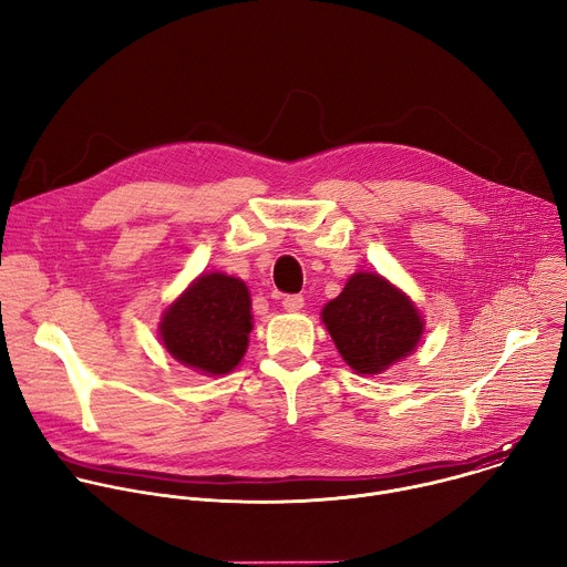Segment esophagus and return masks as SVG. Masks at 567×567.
I'll return each instance as SVG.
<instances>
[{"instance_id": "34e87169", "label": "esophagus", "mask_w": 567, "mask_h": 567, "mask_svg": "<svg viewBox=\"0 0 567 567\" xmlns=\"http://www.w3.org/2000/svg\"><path fill=\"white\" fill-rule=\"evenodd\" d=\"M282 307H285L287 311H298V309H302V307H305V298H302V296H298V293H293V296H285V298H282Z\"/></svg>"}]
</instances>
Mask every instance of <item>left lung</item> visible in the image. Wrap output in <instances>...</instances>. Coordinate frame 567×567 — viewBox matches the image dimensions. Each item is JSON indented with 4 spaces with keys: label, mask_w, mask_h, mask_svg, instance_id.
<instances>
[{
    "label": "left lung",
    "mask_w": 567,
    "mask_h": 567,
    "mask_svg": "<svg viewBox=\"0 0 567 567\" xmlns=\"http://www.w3.org/2000/svg\"><path fill=\"white\" fill-rule=\"evenodd\" d=\"M343 361L357 374H381L406 359L424 334L413 300L372 271L354 274L320 311Z\"/></svg>",
    "instance_id": "left-lung-1"
}]
</instances>
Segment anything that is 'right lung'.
<instances>
[{"instance_id": "right-lung-1", "label": "right lung", "mask_w": 567, "mask_h": 567, "mask_svg": "<svg viewBox=\"0 0 567 567\" xmlns=\"http://www.w3.org/2000/svg\"><path fill=\"white\" fill-rule=\"evenodd\" d=\"M251 296L239 278L202 274L161 318L164 348L202 374H226L247 352Z\"/></svg>"}]
</instances>
